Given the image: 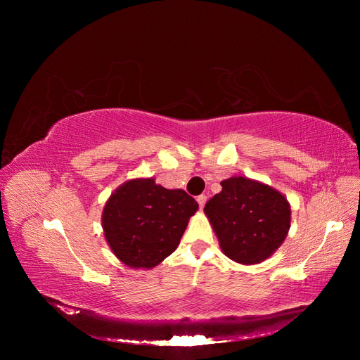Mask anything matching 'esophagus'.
<instances>
[{
    "instance_id": "1",
    "label": "esophagus",
    "mask_w": 360,
    "mask_h": 360,
    "mask_svg": "<svg viewBox=\"0 0 360 360\" xmlns=\"http://www.w3.org/2000/svg\"><path fill=\"white\" fill-rule=\"evenodd\" d=\"M197 201H198L200 207H201V209H202V207H204V204H205V201H207V197H205V195H200V197L197 198Z\"/></svg>"
}]
</instances>
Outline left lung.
Returning <instances> with one entry per match:
<instances>
[{
	"instance_id": "obj_1",
	"label": "left lung",
	"mask_w": 360,
	"mask_h": 360,
	"mask_svg": "<svg viewBox=\"0 0 360 360\" xmlns=\"http://www.w3.org/2000/svg\"><path fill=\"white\" fill-rule=\"evenodd\" d=\"M221 186L204 212L224 254L240 264L261 263L285 240L291 219L287 198L246 177L226 179Z\"/></svg>"
}]
</instances>
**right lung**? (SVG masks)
Here are the masks:
<instances>
[{"mask_svg":"<svg viewBox=\"0 0 360 360\" xmlns=\"http://www.w3.org/2000/svg\"><path fill=\"white\" fill-rule=\"evenodd\" d=\"M198 202L181 189H165L155 179H136L108 200L102 224L108 245L134 269H151L180 243Z\"/></svg>","mask_w":360,"mask_h":360,"instance_id":"1","label":"right lung"}]
</instances>
